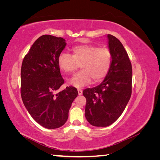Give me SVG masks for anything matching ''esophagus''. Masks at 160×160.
Listing matches in <instances>:
<instances>
[{"mask_svg":"<svg viewBox=\"0 0 160 160\" xmlns=\"http://www.w3.org/2000/svg\"><path fill=\"white\" fill-rule=\"evenodd\" d=\"M77 91H78V95H81L82 93H83V91H82L81 89H79Z\"/></svg>","mask_w":160,"mask_h":160,"instance_id":"34e87169","label":"esophagus"}]
</instances>
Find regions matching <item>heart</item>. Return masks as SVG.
Returning a JSON list of instances; mask_svg holds the SVG:
<instances>
[{"label": "heart", "mask_w": 160, "mask_h": 160, "mask_svg": "<svg viewBox=\"0 0 160 160\" xmlns=\"http://www.w3.org/2000/svg\"><path fill=\"white\" fill-rule=\"evenodd\" d=\"M72 55L61 52L57 63L65 73H71L81 65V71L72 76L69 83L76 88L102 80L108 74L111 63V53L108 49L91 45H82L72 48Z\"/></svg>", "instance_id": "obj_1"}]
</instances>
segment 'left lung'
Instances as JSON below:
<instances>
[{
    "label": "left lung",
    "instance_id": "left-lung-1",
    "mask_svg": "<svg viewBox=\"0 0 160 160\" xmlns=\"http://www.w3.org/2000/svg\"><path fill=\"white\" fill-rule=\"evenodd\" d=\"M111 63L104 80L83 91L86 98L85 118L96 127L113 123L129 102L132 95V67L126 51L115 37L108 35Z\"/></svg>",
    "mask_w": 160,
    "mask_h": 160
}]
</instances>
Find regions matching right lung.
I'll return each instance as SVG.
<instances>
[{"label": "right lung", "mask_w": 160, "mask_h": 160, "mask_svg": "<svg viewBox=\"0 0 160 160\" xmlns=\"http://www.w3.org/2000/svg\"><path fill=\"white\" fill-rule=\"evenodd\" d=\"M67 43L64 38L45 35L37 38L25 57L21 72V98L28 112L47 129L63 125L78 91L64 83L57 63Z\"/></svg>", "instance_id": "1"}]
</instances>
